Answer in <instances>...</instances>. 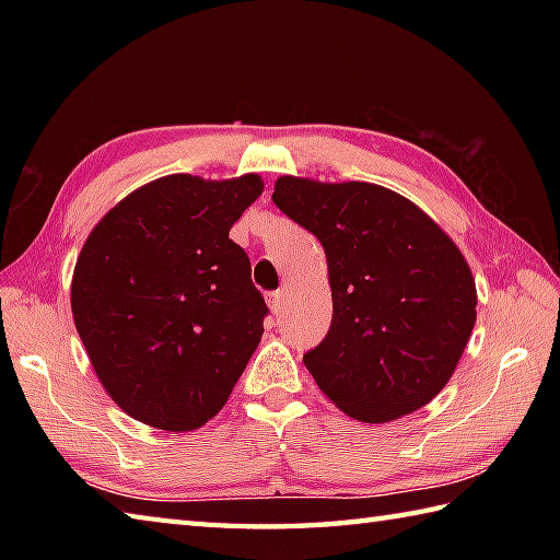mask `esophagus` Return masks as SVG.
Wrapping results in <instances>:
<instances>
[{
    "label": "esophagus",
    "instance_id": "34e87169",
    "mask_svg": "<svg viewBox=\"0 0 560 560\" xmlns=\"http://www.w3.org/2000/svg\"><path fill=\"white\" fill-rule=\"evenodd\" d=\"M267 303H269V311H271L273 315H279V313L283 311V291H273V293H269Z\"/></svg>",
    "mask_w": 560,
    "mask_h": 560
}]
</instances>
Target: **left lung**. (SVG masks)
<instances>
[{
  "label": "left lung",
  "instance_id": "8db88e82",
  "mask_svg": "<svg viewBox=\"0 0 560 560\" xmlns=\"http://www.w3.org/2000/svg\"><path fill=\"white\" fill-rule=\"evenodd\" d=\"M271 199L325 247L331 325L303 355L323 395L363 423L425 407L477 323V283L455 241L383 185L281 175Z\"/></svg>",
  "mask_w": 560,
  "mask_h": 560
}]
</instances>
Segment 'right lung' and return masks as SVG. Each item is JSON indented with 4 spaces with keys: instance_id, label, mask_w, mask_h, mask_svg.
<instances>
[{
    "instance_id": "obj_1",
    "label": "right lung",
    "mask_w": 560,
    "mask_h": 560,
    "mask_svg": "<svg viewBox=\"0 0 560 560\" xmlns=\"http://www.w3.org/2000/svg\"><path fill=\"white\" fill-rule=\"evenodd\" d=\"M261 189L257 173L165 175L89 233L71 315L103 389L132 419L187 433L229 401L267 315L229 231Z\"/></svg>"
}]
</instances>
